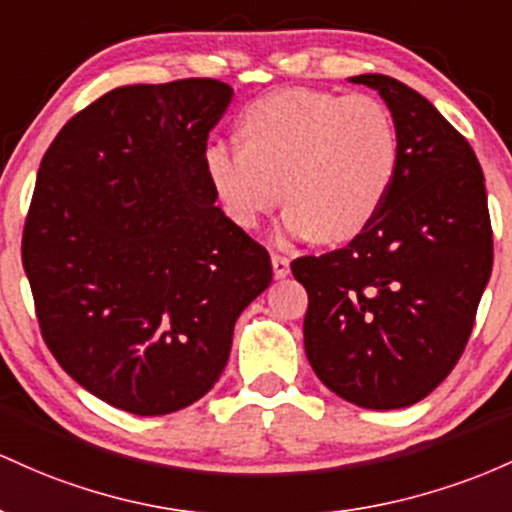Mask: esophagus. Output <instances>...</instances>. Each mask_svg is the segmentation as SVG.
<instances>
[{"label":"esophagus","instance_id":"esophagus-1","mask_svg":"<svg viewBox=\"0 0 512 512\" xmlns=\"http://www.w3.org/2000/svg\"><path fill=\"white\" fill-rule=\"evenodd\" d=\"M271 263H273V275L278 280H283V278H287V275H290V261H287L285 256L273 254L271 256Z\"/></svg>","mask_w":512,"mask_h":512}]
</instances>
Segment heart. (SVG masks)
I'll use <instances>...</instances> for the list:
<instances>
[{
    "label": "heart",
    "instance_id": "obj_1",
    "mask_svg": "<svg viewBox=\"0 0 512 512\" xmlns=\"http://www.w3.org/2000/svg\"><path fill=\"white\" fill-rule=\"evenodd\" d=\"M241 145L210 142L205 176L234 225L254 229L280 200L287 237L341 244L377 220L396 169L399 135L380 101L280 89L244 108Z\"/></svg>",
    "mask_w": 512,
    "mask_h": 512
}]
</instances>
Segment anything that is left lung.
<instances>
[{"mask_svg":"<svg viewBox=\"0 0 512 512\" xmlns=\"http://www.w3.org/2000/svg\"><path fill=\"white\" fill-rule=\"evenodd\" d=\"M375 89L399 135V169L377 220L346 249L292 261L304 285V350L333 394L406 409L450 375L493 266L484 174L438 108L387 74Z\"/></svg>","mask_w":512,"mask_h":512,"instance_id":"obj_1","label":"left lung"}]
</instances>
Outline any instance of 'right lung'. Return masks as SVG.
<instances>
[{
	"label": "right lung",
	"mask_w": 512,
	"mask_h": 512,
	"mask_svg": "<svg viewBox=\"0 0 512 512\" xmlns=\"http://www.w3.org/2000/svg\"><path fill=\"white\" fill-rule=\"evenodd\" d=\"M232 94L217 79L118 86L40 162L21 244L40 333L74 382L135 416L208 394L273 280L205 176Z\"/></svg>",
	"instance_id": "1"
}]
</instances>
